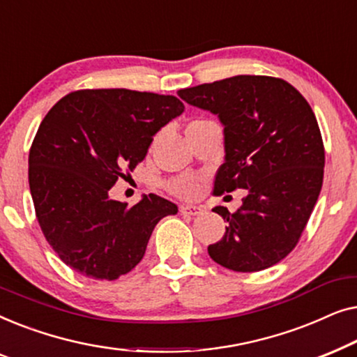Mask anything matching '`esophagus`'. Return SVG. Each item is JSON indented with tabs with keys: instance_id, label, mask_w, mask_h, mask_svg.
<instances>
[{
	"instance_id": "34e87169",
	"label": "esophagus",
	"mask_w": 357,
	"mask_h": 357,
	"mask_svg": "<svg viewBox=\"0 0 357 357\" xmlns=\"http://www.w3.org/2000/svg\"><path fill=\"white\" fill-rule=\"evenodd\" d=\"M204 209L202 206H195V204H182L180 206V213L182 214H188V216H199L203 214Z\"/></svg>"
}]
</instances>
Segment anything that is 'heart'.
Returning <instances> with one entry per match:
<instances>
[{
	"label": "heart",
	"mask_w": 357,
	"mask_h": 357,
	"mask_svg": "<svg viewBox=\"0 0 357 357\" xmlns=\"http://www.w3.org/2000/svg\"><path fill=\"white\" fill-rule=\"evenodd\" d=\"M169 190L182 198H193L198 193V180L192 175H180L169 182Z\"/></svg>",
	"instance_id": "heart-1"
}]
</instances>
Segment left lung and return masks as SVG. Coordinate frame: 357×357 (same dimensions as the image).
Masks as SVG:
<instances>
[{
	"label": "left lung",
	"mask_w": 357,
	"mask_h": 357,
	"mask_svg": "<svg viewBox=\"0 0 357 357\" xmlns=\"http://www.w3.org/2000/svg\"><path fill=\"white\" fill-rule=\"evenodd\" d=\"M180 99L218 115L226 158L214 195L243 188L209 257L232 271L270 268L289 255L304 232L324 183L325 149L317 119L299 91L271 76L241 75L178 91Z\"/></svg>",
	"instance_id": "8db88e82"
}]
</instances>
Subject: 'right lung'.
Listing matches in <instances>:
<instances>
[{
  "label": "right lung",
  "mask_w": 357,
  "mask_h": 357,
  "mask_svg": "<svg viewBox=\"0 0 357 357\" xmlns=\"http://www.w3.org/2000/svg\"><path fill=\"white\" fill-rule=\"evenodd\" d=\"M183 109L174 96L82 89L42 120L29 153L33 208L47 242L79 275L107 281L126 275L144 257L155 224L177 214V204L154 193L128 208L109 192Z\"/></svg>",
  "instance_id": "add662e5"
}]
</instances>
